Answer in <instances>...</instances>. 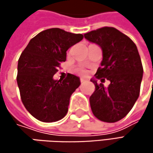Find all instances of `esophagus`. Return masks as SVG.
Instances as JSON below:
<instances>
[{
  "label": "esophagus",
  "instance_id": "obj_1",
  "mask_svg": "<svg viewBox=\"0 0 153 153\" xmlns=\"http://www.w3.org/2000/svg\"><path fill=\"white\" fill-rule=\"evenodd\" d=\"M85 81H87V79H84V78L80 79V82H85Z\"/></svg>",
  "mask_w": 153,
  "mask_h": 153
}]
</instances>
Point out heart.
<instances>
[{
    "label": "heart",
    "instance_id": "b5f03b06",
    "mask_svg": "<svg viewBox=\"0 0 153 153\" xmlns=\"http://www.w3.org/2000/svg\"><path fill=\"white\" fill-rule=\"evenodd\" d=\"M76 73L77 74H81V75H84V74H86V70H84L83 68H77L76 69Z\"/></svg>",
    "mask_w": 153,
    "mask_h": 153
}]
</instances>
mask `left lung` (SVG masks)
I'll use <instances>...</instances> for the list:
<instances>
[{"instance_id":"1","label":"left lung","mask_w":153,"mask_h":153,"mask_svg":"<svg viewBox=\"0 0 153 153\" xmlns=\"http://www.w3.org/2000/svg\"><path fill=\"white\" fill-rule=\"evenodd\" d=\"M84 37L102 48L103 60L96 78L111 82L105 88L102 83L97 84L95 79H90L96 86L89 97L92 112L102 121H119L130 111L139 97L143 70L137 48L114 27L91 31Z\"/></svg>"}]
</instances>
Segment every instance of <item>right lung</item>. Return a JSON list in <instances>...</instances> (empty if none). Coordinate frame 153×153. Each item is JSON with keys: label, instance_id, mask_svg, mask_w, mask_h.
Here are the masks:
<instances>
[{"label": "right lung", "instance_id": "right-lung-1", "mask_svg": "<svg viewBox=\"0 0 153 153\" xmlns=\"http://www.w3.org/2000/svg\"><path fill=\"white\" fill-rule=\"evenodd\" d=\"M83 39L59 28L41 32L22 52L17 64L16 81L25 109L35 119L54 122L63 119L72 94L80 85L79 77L68 74L65 79H54L66 51Z\"/></svg>", "mask_w": 153, "mask_h": 153}]
</instances>
